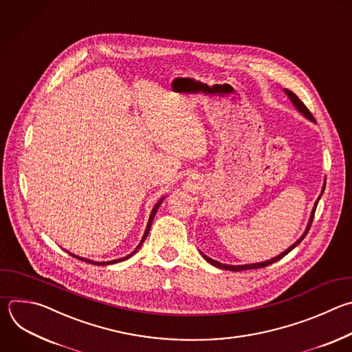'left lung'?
Here are the masks:
<instances>
[{"label":"left lung","instance_id":"1","mask_svg":"<svg viewBox=\"0 0 352 352\" xmlns=\"http://www.w3.org/2000/svg\"><path fill=\"white\" fill-rule=\"evenodd\" d=\"M285 91V94L287 95V98L292 100V103L294 104V107L305 117V119H308L309 122H314L315 123V119H314V116L311 114V111L307 109V106L298 99V96L294 94V92H292L290 89H287V88H285L283 89ZM324 186H326V179L323 181V186H322V190H320V195H319V197L316 199V201H315V204H314V207H312V211H311V215H309V219H308V223H307V228H305V230H304V233L289 248V249H286L283 253H280V254H278L276 257H274V258H271V260H267V261H263V263H254V264H243V265H229V264H222V263H218V261H215V260H212V258H210L208 256H206V254H203L201 252H200V254H201V257L207 261V263H210L211 265H214V267H217V268H221V270H226V271H233V272H239V271H248V270H257V268H264V267H268V265H271V264H274V263H276V261H279L280 258H283L286 254H289L296 246H298L301 242H302V239L305 238V235L308 233V230H309V228H311V223H312V219H314V215H315V210H316V206H318V201H319V199H320V196L323 195V190H324Z\"/></svg>","mask_w":352,"mask_h":352}]
</instances>
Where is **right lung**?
Listing matches in <instances>:
<instances>
[{"mask_svg":"<svg viewBox=\"0 0 352 352\" xmlns=\"http://www.w3.org/2000/svg\"><path fill=\"white\" fill-rule=\"evenodd\" d=\"M166 197V196H164ZM164 197H162L156 204H155V207L152 208V211H151V215H149V221H148V225H146V229H145V232H144V236H142V239H141V242L138 243V246L135 248V250H133L129 256H126V257H122V258H117V260H111V261H94V260H88V258H84V257H80V256H76V254H73V253H70V252H67L72 257H74V258H78V260H82V261H85V263H89V264H94V265H110V264H116V263H122V261H126V260H129L130 257H133L140 249H141V246H142V243L145 242V239H146V236H148V233H149V230H151V226H152V221H153V218H155V215H156V212H157V210H159V207L162 206V203H163V200H164Z\"/></svg>","mask_w":352,"mask_h":352,"instance_id":"add662e5","label":"right lung"}]
</instances>
